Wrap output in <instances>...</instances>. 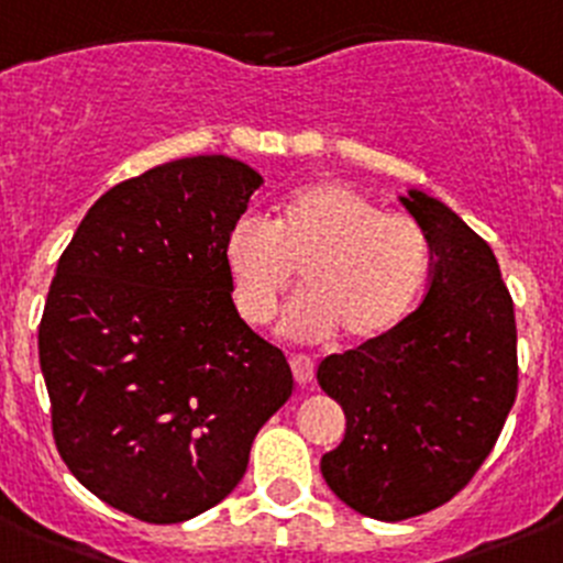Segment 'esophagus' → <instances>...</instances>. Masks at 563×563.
Wrapping results in <instances>:
<instances>
[{"mask_svg":"<svg viewBox=\"0 0 563 563\" xmlns=\"http://www.w3.org/2000/svg\"><path fill=\"white\" fill-rule=\"evenodd\" d=\"M290 367H292V376H296V382L301 384V387L312 384V378H314V362H312V358L303 356V353H292Z\"/></svg>","mask_w":563,"mask_h":563,"instance_id":"esophagus-1","label":"esophagus"}]
</instances>
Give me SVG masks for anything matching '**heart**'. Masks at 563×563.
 I'll return each instance as SVG.
<instances>
[{
	"mask_svg": "<svg viewBox=\"0 0 563 563\" xmlns=\"http://www.w3.org/2000/svg\"><path fill=\"white\" fill-rule=\"evenodd\" d=\"M223 262L238 312L262 325L301 267L303 290L287 303L282 331L376 342L411 314L431 273V243L415 218L382 212L342 181H314L278 207L273 223L243 216L229 227Z\"/></svg>",
	"mask_w": 563,
	"mask_h": 563,
	"instance_id": "obj_1",
	"label": "heart"
}]
</instances>
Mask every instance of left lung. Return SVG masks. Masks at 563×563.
Here are the masks:
<instances>
[{
	"mask_svg": "<svg viewBox=\"0 0 563 563\" xmlns=\"http://www.w3.org/2000/svg\"><path fill=\"white\" fill-rule=\"evenodd\" d=\"M398 201L431 243L426 298L393 334L318 367L347 422L320 473L345 506L382 522L464 489L517 398L514 303L492 249L439 198L411 187Z\"/></svg>",
	"mask_w": 563,
	"mask_h": 563,
	"instance_id": "8db88e82",
	"label": "left lung"
}]
</instances>
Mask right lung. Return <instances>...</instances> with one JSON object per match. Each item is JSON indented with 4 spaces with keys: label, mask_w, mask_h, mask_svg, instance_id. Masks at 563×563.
<instances>
[{
    "label": "right lung",
    "mask_w": 563,
    "mask_h": 563,
    "mask_svg": "<svg viewBox=\"0 0 563 563\" xmlns=\"http://www.w3.org/2000/svg\"><path fill=\"white\" fill-rule=\"evenodd\" d=\"M260 185L223 154L170 159L110 187L57 262L37 329L57 451L143 522L218 506L292 395L285 353L240 318L223 262Z\"/></svg>",
    "instance_id": "add662e5"
}]
</instances>
